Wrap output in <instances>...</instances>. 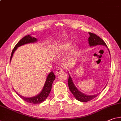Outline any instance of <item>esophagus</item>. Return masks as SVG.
Returning a JSON list of instances; mask_svg holds the SVG:
<instances>
[{"label": "esophagus", "mask_w": 121, "mask_h": 121, "mask_svg": "<svg viewBox=\"0 0 121 121\" xmlns=\"http://www.w3.org/2000/svg\"><path fill=\"white\" fill-rule=\"evenodd\" d=\"M63 72V69L62 68H58L56 70V72H55V74L56 75H57L59 73H60V72Z\"/></svg>", "instance_id": "esophagus-1"}]
</instances>
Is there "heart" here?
<instances>
[{
    "label": "heart",
    "mask_w": 121,
    "mask_h": 121,
    "mask_svg": "<svg viewBox=\"0 0 121 121\" xmlns=\"http://www.w3.org/2000/svg\"><path fill=\"white\" fill-rule=\"evenodd\" d=\"M72 43L69 41H67V42H65L61 44L60 45V46L58 48V51L59 52H66L68 51L69 49L71 47H72ZM77 47L76 46H73L72 48V53L73 54H75L76 51H77Z\"/></svg>",
    "instance_id": "obj_1"
}]
</instances>
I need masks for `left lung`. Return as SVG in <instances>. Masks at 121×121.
<instances>
[{"label": "left lung", "mask_w": 121, "mask_h": 121, "mask_svg": "<svg viewBox=\"0 0 121 121\" xmlns=\"http://www.w3.org/2000/svg\"><path fill=\"white\" fill-rule=\"evenodd\" d=\"M89 34L90 36L88 38V42H89L90 46L91 47L95 46L97 45H103L107 47L106 43L100 37L96 35L95 34L91 33V32L89 33ZM68 87L70 91L72 92V93L74 95V96L75 97V99L78 101H81V102H88V101H91L93 99L95 98L96 97H97L99 95V93L97 94L93 95H87L83 93H82L81 92L78 91L77 88L76 87V86L74 85L73 82L72 78L70 75H69L68 78Z\"/></svg>", "instance_id": "8db88e82"}]
</instances>
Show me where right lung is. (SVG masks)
<instances>
[{"instance_id": "1", "label": "right lung", "mask_w": 121, "mask_h": 121, "mask_svg": "<svg viewBox=\"0 0 121 121\" xmlns=\"http://www.w3.org/2000/svg\"><path fill=\"white\" fill-rule=\"evenodd\" d=\"M36 41H37V39H36V38L32 37L31 36H30V35H28L24 36V38H22V39L17 43V45L15 46L14 48H13L12 52V54H11V55L10 61L11 60V59H12L13 53H14V52L16 51V49L18 48V47H20L23 45H25V44L35 43ZM55 76L54 75V74L53 72H51L50 73L48 74V75L47 76L46 80V82L45 85H44L43 88V90H42V91L40 92V94L35 96L32 97H25L24 96H21L20 95H19L18 93H17V94L21 97V98L27 102H29L30 103H33V104H39V103H41V102H43V101H45V99H47V97L48 96L49 93H50V92L51 91L52 86L54 80H55Z\"/></svg>"}]
</instances>
